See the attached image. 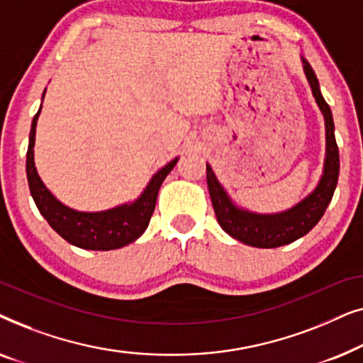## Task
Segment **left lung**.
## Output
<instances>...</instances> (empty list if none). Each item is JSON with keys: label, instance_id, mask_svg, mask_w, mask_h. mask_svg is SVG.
Instances as JSON below:
<instances>
[{"label": "left lung", "instance_id": "8db88e82", "mask_svg": "<svg viewBox=\"0 0 363 363\" xmlns=\"http://www.w3.org/2000/svg\"><path fill=\"white\" fill-rule=\"evenodd\" d=\"M304 71L309 79L312 94L319 104L325 118V137H327V153L324 175L319 185L306 200L296 205L291 210L277 215H256L238 208L230 201V198L218 183L211 167L206 165V183L210 191L213 208H215L216 220L228 235L245 245L255 247H277L289 245L299 240L314 228L329 206L334 196L337 180H339V147H337L334 135V121L329 104L324 101L319 91V82L309 62L304 61Z\"/></svg>", "mask_w": 363, "mask_h": 363}]
</instances>
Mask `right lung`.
<instances>
[{
  "mask_svg": "<svg viewBox=\"0 0 363 363\" xmlns=\"http://www.w3.org/2000/svg\"><path fill=\"white\" fill-rule=\"evenodd\" d=\"M39 112H41V108L33 118L31 133H29L26 173L33 200L36 203L39 213L46 218L49 226L71 245L92 251L118 250V247L130 245L138 236H142V233L147 230L148 223H150L153 210H155L158 190H160L168 173L172 172V168L175 167L178 158L172 160L160 172L153 175L145 191L132 205L117 206L113 210L101 213L74 211L71 208L64 206L62 203H59L51 195V191L44 186L36 172V167H34L33 148Z\"/></svg>",
  "mask_w": 363,
  "mask_h": 363,
  "instance_id": "add662e5",
  "label": "right lung"
}]
</instances>
